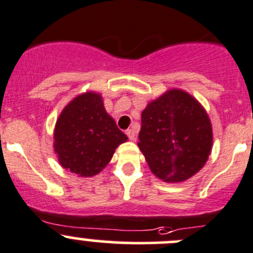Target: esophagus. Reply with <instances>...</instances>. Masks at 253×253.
Wrapping results in <instances>:
<instances>
[{
  "instance_id": "1",
  "label": "esophagus",
  "mask_w": 253,
  "mask_h": 253,
  "mask_svg": "<svg viewBox=\"0 0 253 253\" xmlns=\"http://www.w3.org/2000/svg\"><path fill=\"white\" fill-rule=\"evenodd\" d=\"M126 134H127V137L131 139V141H134V139H136V129H134V128L127 129Z\"/></svg>"
}]
</instances>
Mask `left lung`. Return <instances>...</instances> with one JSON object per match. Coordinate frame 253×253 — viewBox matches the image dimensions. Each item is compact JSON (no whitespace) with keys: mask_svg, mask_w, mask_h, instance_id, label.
<instances>
[{"mask_svg":"<svg viewBox=\"0 0 253 253\" xmlns=\"http://www.w3.org/2000/svg\"><path fill=\"white\" fill-rule=\"evenodd\" d=\"M138 137V147L150 170L165 182H181L197 174L213 142L205 109L178 89L148 104L142 112Z\"/></svg>","mask_w":253,"mask_h":253,"instance_id":"obj_1","label":"left lung"}]
</instances>
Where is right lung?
<instances>
[{"label":"right lung","instance_id":"add662e5","mask_svg":"<svg viewBox=\"0 0 253 253\" xmlns=\"http://www.w3.org/2000/svg\"><path fill=\"white\" fill-rule=\"evenodd\" d=\"M53 139L60 164L73 174L88 177L108 165L115 149L127 137L106 114L101 96L88 91L63 109Z\"/></svg>","mask_w":253,"mask_h":253}]
</instances>
